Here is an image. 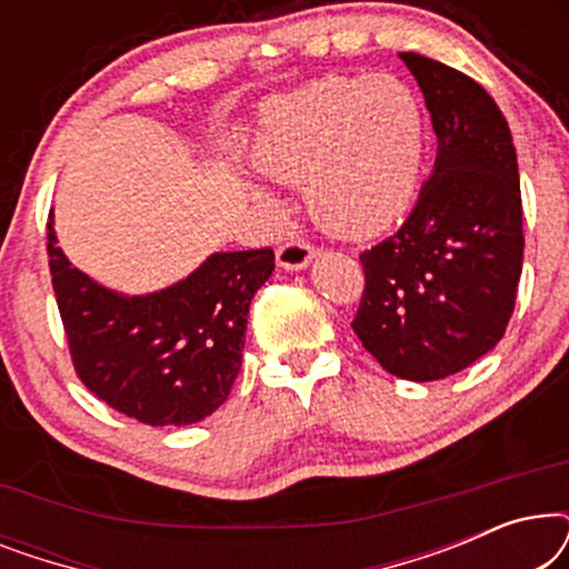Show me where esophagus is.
Masks as SVG:
<instances>
[{"mask_svg": "<svg viewBox=\"0 0 569 569\" xmlns=\"http://www.w3.org/2000/svg\"><path fill=\"white\" fill-rule=\"evenodd\" d=\"M316 259V248L306 240H287L284 246L277 248V263L287 271L306 269Z\"/></svg>", "mask_w": 569, "mask_h": 569, "instance_id": "34e87169", "label": "esophagus"}]
</instances>
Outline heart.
Returning <instances> with one entry per match:
<instances>
[{
  "instance_id": "heart-1",
  "label": "heart",
  "mask_w": 569,
  "mask_h": 569,
  "mask_svg": "<svg viewBox=\"0 0 569 569\" xmlns=\"http://www.w3.org/2000/svg\"><path fill=\"white\" fill-rule=\"evenodd\" d=\"M253 168L302 183L313 220L339 238H372L415 199L425 162V113L396 77H326L263 108ZM271 207L267 193L256 191Z\"/></svg>"
}]
</instances>
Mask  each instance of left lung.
Returning <instances> with one entry per match:
<instances>
[{
	"mask_svg": "<svg viewBox=\"0 0 569 569\" xmlns=\"http://www.w3.org/2000/svg\"><path fill=\"white\" fill-rule=\"evenodd\" d=\"M422 90L438 158L407 222L360 256L352 329L396 378L440 380L502 339L523 269V204L508 121L440 61L399 53Z\"/></svg>",
	"mask_w": 569,
	"mask_h": 569,
	"instance_id": "8db88e82",
	"label": "left lung"
}]
</instances>
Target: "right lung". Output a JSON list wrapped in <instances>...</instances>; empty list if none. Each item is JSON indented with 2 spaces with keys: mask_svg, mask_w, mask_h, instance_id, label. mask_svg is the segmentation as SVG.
Returning <instances> with one entry per match:
<instances>
[{
  "mask_svg": "<svg viewBox=\"0 0 569 569\" xmlns=\"http://www.w3.org/2000/svg\"><path fill=\"white\" fill-rule=\"evenodd\" d=\"M49 267L82 383L131 419L183 427L230 396L243 362L248 308L274 271V253L220 251L176 284L127 295L72 267L51 214Z\"/></svg>",
  "mask_w": 569,
  "mask_h": 569,
  "instance_id": "add662e5",
  "label": "right lung"
}]
</instances>
